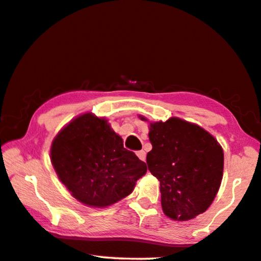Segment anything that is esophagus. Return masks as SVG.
<instances>
[{"label":"esophagus","instance_id":"esophagus-1","mask_svg":"<svg viewBox=\"0 0 261 261\" xmlns=\"http://www.w3.org/2000/svg\"><path fill=\"white\" fill-rule=\"evenodd\" d=\"M137 156L138 158L142 160V161H145V159H146V153H145V151H143V150H140V151H137Z\"/></svg>","mask_w":261,"mask_h":261}]
</instances>
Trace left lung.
Returning a JSON list of instances; mask_svg holds the SVG:
<instances>
[{
	"label": "left lung",
	"instance_id": "left-lung-1",
	"mask_svg": "<svg viewBox=\"0 0 261 261\" xmlns=\"http://www.w3.org/2000/svg\"><path fill=\"white\" fill-rule=\"evenodd\" d=\"M148 130L152 150L146 164L160 181L163 212L173 221L193 220L209 208L220 189L221 144L203 127L179 117L150 122Z\"/></svg>",
	"mask_w": 261,
	"mask_h": 261
}]
</instances>
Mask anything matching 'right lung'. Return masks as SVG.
I'll return each instance as SVG.
<instances>
[{"mask_svg":"<svg viewBox=\"0 0 261 261\" xmlns=\"http://www.w3.org/2000/svg\"><path fill=\"white\" fill-rule=\"evenodd\" d=\"M49 158L58 177L80 203L107 208L134 192L147 171L123 146L108 119L92 113L76 116L52 140Z\"/></svg>","mask_w":261,"mask_h":261,"instance_id":"right-lung-1","label":"right lung"}]
</instances>
